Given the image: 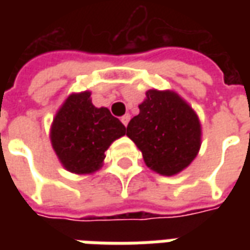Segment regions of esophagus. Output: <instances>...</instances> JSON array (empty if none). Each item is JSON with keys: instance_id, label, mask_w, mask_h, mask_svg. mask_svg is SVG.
<instances>
[{"instance_id": "esophagus-1", "label": "esophagus", "mask_w": 250, "mask_h": 250, "mask_svg": "<svg viewBox=\"0 0 250 250\" xmlns=\"http://www.w3.org/2000/svg\"><path fill=\"white\" fill-rule=\"evenodd\" d=\"M120 120H122V123H123V125H128V122H130V115L125 114V116H122V119H120Z\"/></svg>"}]
</instances>
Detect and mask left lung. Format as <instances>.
Instances as JSON below:
<instances>
[{
	"label": "left lung",
	"instance_id": "left-lung-1",
	"mask_svg": "<svg viewBox=\"0 0 250 250\" xmlns=\"http://www.w3.org/2000/svg\"><path fill=\"white\" fill-rule=\"evenodd\" d=\"M127 136L141 150L152 171L171 177L198 155L202 125L193 107L171 89H148L139 114L127 125Z\"/></svg>",
	"mask_w": 250,
	"mask_h": 250
}]
</instances>
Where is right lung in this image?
<instances>
[{"mask_svg": "<svg viewBox=\"0 0 250 250\" xmlns=\"http://www.w3.org/2000/svg\"><path fill=\"white\" fill-rule=\"evenodd\" d=\"M125 127L105 107H95L91 91L73 92L57 109L49 138L59 161L69 173L89 175L102 168L112 142Z\"/></svg>", "mask_w": 250, "mask_h": 250, "instance_id": "obj_1", "label": "right lung"}]
</instances>
